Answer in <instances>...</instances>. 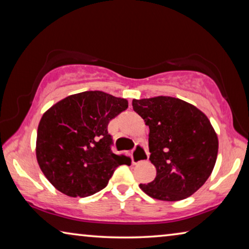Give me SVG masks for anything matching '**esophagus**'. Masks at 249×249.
Wrapping results in <instances>:
<instances>
[{
    "label": "esophagus",
    "instance_id": "34e87169",
    "mask_svg": "<svg viewBox=\"0 0 249 249\" xmlns=\"http://www.w3.org/2000/svg\"><path fill=\"white\" fill-rule=\"evenodd\" d=\"M147 159H148V151L146 150L144 146L137 145L136 148L132 151V161L134 165L146 161Z\"/></svg>",
    "mask_w": 249,
    "mask_h": 249
}]
</instances>
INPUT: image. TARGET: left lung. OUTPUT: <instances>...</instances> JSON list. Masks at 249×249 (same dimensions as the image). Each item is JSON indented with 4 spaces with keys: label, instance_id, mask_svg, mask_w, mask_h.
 I'll use <instances>...</instances> for the list:
<instances>
[{
    "label": "left lung",
    "instance_id": "obj_1",
    "mask_svg": "<svg viewBox=\"0 0 249 249\" xmlns=\"http://www.w3.org/2000/svg\"><path fill=\"white\" fill-rule=\"evenodd\" d=\"M134 111L149 127V160L156 178L140 184L147 196L179 201L205 183L215 166L217 135L203 112L172 96L133 100Z\"/></svg>",
    "mask_w": 249,
    "mask_h": 249
}]
</instances>
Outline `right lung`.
<instances>
[{
	"label": "right lung",
	"mask_w": 249,
	"mask_h": 249,
	"mask_svg": "<svg viewBox=\"0 0 249 249\" xmlns=\"http://www.w3.org/2000/svg\"><path fill=\"white\" fill-rule=\"evenodd\" d=\"M128 107V101L102 91H86L54 103L41 116L36 140L40 170L58 191L72 197L107 187L124 155L112 153L108 122Z\"/></svg>",
	"instance_id": "add662e5"
}]
</instances>
